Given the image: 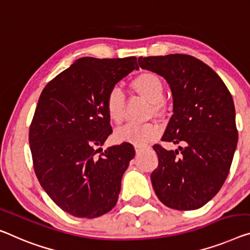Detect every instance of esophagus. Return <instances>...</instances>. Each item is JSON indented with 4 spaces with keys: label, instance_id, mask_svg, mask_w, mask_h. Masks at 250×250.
Wrapping results in <instances>:
<instances>
[{
    "label": "esophagus",
    "instance_id": "1",
    "mask_svg": "<svg viewBox=\"0 0 250 250\" xmlns=\"http://www.w3.org/2000/svg\"><path fill=\"white\" fill-rule=\"evenodd\" d=\"M135 150H136L137 154H139V152H141V151L144 150V147H141V146H135Z\"/></svg>",
    "mask_w": 250,
    "mask_h": 250
}]
</instances>
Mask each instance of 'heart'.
Instances as JSON below:
<instances>
[{"label":"heart","mask_w":250,"mask_h":250,"mask_svg":"<svg viewBox=\"0 0 250 250\" xmlns=\"http://www.w3.org/2000/svg\"><path fill=\"white\" fill-rule=\"evenodd\" d=\"M133 91L149 102H151L150 112L161 114L164 111V93L165 84L157 74L144 72L136 76L130 83ZM104 107L109 120L114 125H120L125 117V96L117 87L107 93ZM159 135V128L155 124L126 125L114 132V139L119 143H131L144 146L155 140Z\"/></svg>","instance_id":"b5f03b06"}]
</instances>
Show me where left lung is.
<instances>
[{
    "label": "left lung",
    "mask_w": 250,
    "mask_h": 250,
    "mask_svg": "<svg viewBox=\"0 0 250 250\" xmlns=\"http://www.w3.org/2000/svg\"><path fill=\"white\" fill-rule=\"evenodd\" d=\"M138 62L169 84L174 113L162 141L183 145L176 150L154 145L158 156L150 176L154 191L170 208H202L220 191L237 147L232 96L218 74L193 56H149Z\"/></svg>",
    "instance_id": "obj_1"
}]
</instances>
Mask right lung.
Wrapping results in <instances>:
<instances>
[{"label": "right lung", "instance_id": "obj_1", "mask_svg": "<svg viewBox=\"0 0 250 250\" xmlns=\"http://www.w3.org/2000/svg\"><path fill=\"white\" fill-rule=\"evenodd\" d=\"M137 66L136 57L80 58L40 94L29 128L33 169L44 192L74 217L98 218L117 204L135 148H99L112 133L104 102Z\"/></svg>", "mask_w": 250, "mask_h": 250}]
</instances>
